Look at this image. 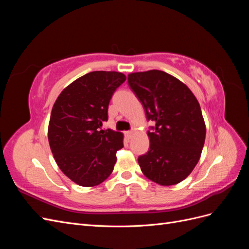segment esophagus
I'll use <instances>...</instances> for the list:
<instances>
[{"label":"esophagus","instance_id":"esophagus-1","mask_svg":"<svg viewBox=\"0 0 249 249\" xmlns=\"http://www.w3.org/2000/svg\"><path fill=\"white\" fill-rule=\"evenodd\" d=\"M124 136H125V138H126L127 140L131 139L132 136H133V132H132V131H126V132H124Z\"/></svg>","mask_w":249,"mask_h":249}]
</instances>
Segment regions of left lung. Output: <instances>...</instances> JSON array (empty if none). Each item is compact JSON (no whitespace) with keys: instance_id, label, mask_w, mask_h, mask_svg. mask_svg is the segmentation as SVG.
<instances>
[{"instance_id":"obj_1","label":"left lung","mask_w":249,"mask_h":249,"mask_svg":"<svg viewBox=\"0 0 249 249\" xmlns=\"http://www.w3.org/2000/svg\"><path fill=\"white\" fill-rule=\"evenodd\" d=\"M127 83L147 120L156 124L147 132L149 150L138 158L141 171L161 186L180 183L196 166L205 144L198 101L183 82L162 71L130 73Z\"/></svg>"}]
</instances>
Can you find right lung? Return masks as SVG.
<instances>
[{"mask_svg":"<svg viewBox=\"0 0 249 249\" xmlns=\"http://www.w3.org/2000/svg\"><path fill=\"white\" fill-rule=\"evenodd\" d=\"M122 72L91 71L73 81L53 106L48 138L54 159L64 175L83 187L100 185L113 171L124 135L101 130Z\"/></svg>","mask_w":249,"mask_h":249,"instance_id":"add662e5","label":"right lung"}]
</instances>
